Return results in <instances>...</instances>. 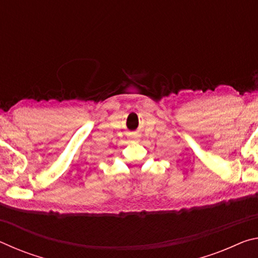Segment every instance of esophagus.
Wrapping results in <instances>:
<instances>
[{
	"label": "esophagus",
	"mask_w": 258,
	"mask_h": 258,
	"mask_svg": "<svg viewBox=\"0 0 258 258\" xmlns=\"http://www.w3.org/2000/svg\"><path fill=\"white\" fill-rule=\"evenodd\" d=\"M131 139H132V140H133V141H137V140H138V137H137V134H132V135H131Z\"/></svg>",
	"instance_id": "1"
}]
</instances>
